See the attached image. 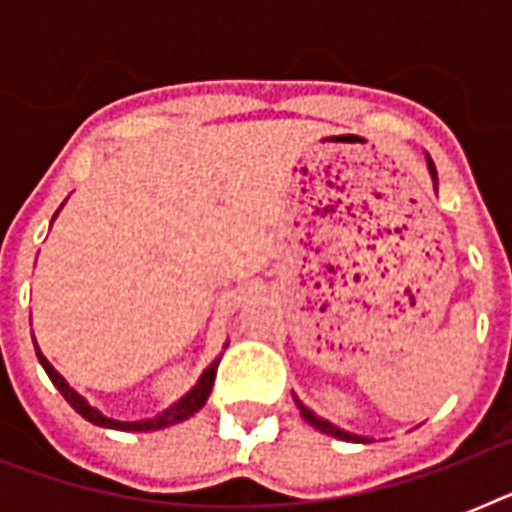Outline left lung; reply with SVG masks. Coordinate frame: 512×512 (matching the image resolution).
Masks as SVG:
<instances>
[{
	"instance_id": "left-lung-1",
	"label": "left lung",
	"mask_w": 512,
	"mask_h": 512,
	"mask_svg": "<svg viewBox=\"0 0 512 512\" xmlns=\"http://www.w3.org/2000/svg\"><path fill=\"white\" fill-rule=\"evenodd\" d=\"M428 172H430V177H433V188H438L436 164H433V159H430V156H428ZM295 404H297V409H300V414H303V417H305V422H308V425H313V428H316V430H321V433H327V436L340 438V441H353V444H366V441H369V438L356 436V433H348V430L337 428V425H332V422L324 420V417H316V414H313L311 409H308V406H305L303 401H300V398H295Z\"/></svg>"
}]
</instances>
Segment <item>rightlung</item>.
I'll return each instance as SVG.
<instances>
[{
  "mask_svg": "<svg viewBox=\"0 0 512 512\" xmlns=\"http://www.w3.org/2000/svg\"><path fill=\"white\" fill-rule=\"evenodd\" d=\"M58 215V212H55ZM55 220V217H52ZM36 356H39V364L44 366V372H47V377L52 380V385L63 393V398H66L68 404L74 406L76 412L82 414L84 420L92 422V425H100V428H111V430H135V433H148V430H162V428H170V425H175V422H183L188 420L191 414H196L201 409V406L207 404L209 393H212V385H215V374H217V364H220V358H215L212 364L201 372L199 382L193 385L188 393H185L180 401H175V404L170 406V409H164L162 414H156V417H151V420H138V422H122V420H111V417H106V414L100 412V409H95V406L87 401V398H82L79 393H76L71 385H68L63 377H60V372L55 369V366L47 361V358L42 356V350L36 348Z\"/></svg>",
  "mask_w": 512,
  "mask_h": 512,
  "instance_id": "add662e5",
  "label": "right lung"
}]
</instances>
